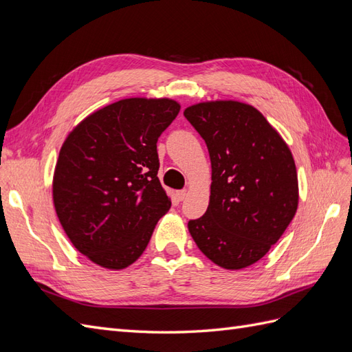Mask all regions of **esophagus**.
Returning <instances> with one entry per match:
<instances>
[{"instance_id": "esophagus-1", "label": "esophagus", "mask_w": 352, "mask_h": 352, "mask_svg": "<svg viewBox=\"0 0 352 352\" xmlns=\"http://www.w3.org/2000/svg\"><path fill=\"white\" fill-rule=\"evenodd\" d=\"M186 195H188V190H186V189L177 190V192H176V197H177V199H179V201H184V199L186 198Z\"/></svg>"}]
</instances>
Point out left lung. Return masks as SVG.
<instances>
[{
	"label": "left lung",
	"mask_w": 352,
	"mask_h": 352,
	"mask_svg": "<svg viewBox=\"0 0 352 352\" xmlns=\"http://www.w3.org/2000/svg\"><path fill=\"white\" fill-rule=\"evenodd\" d=\"M184 116L206 141L211 162L208 208L189 220L190 236L220 267H248L280 239L296 212L292 153L250 104L198 102Z\"/></svg>",
	"instance_id": "1"
}]
</instances>
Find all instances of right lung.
<instances>
[{"instance_id":"right-lung-1","label":"right lung","mask_w":352,"mask_h":352,"mask_svg":"<svg viewBox=\"0 0 352 352\" xmlns=\"http://www.w3.org/2000/svg\"><path fill=\"white\" fill-rule=\"evenodd\" d=\"M180 110L168 98H126L83 119L63 144L52 179L73 247L120 270L145 251L172 201L157 177V141Z\"/></svg>"}]
</instances>
